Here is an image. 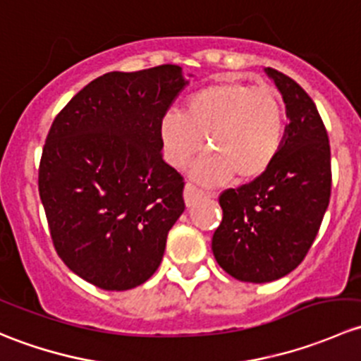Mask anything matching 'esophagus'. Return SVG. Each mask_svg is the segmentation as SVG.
<instances>
[{
    "label": "esophagus",
    "mask_w": 361,
    "mask_h": 361,
    "mask_svg": "<svg viewBox=\"0 0 361 361\" xmlns=\"http://www.w3.org/2000/svg\"><path fill=\"white\" fill-rule=\"evenodd\" d=\"M207 195L209 194H206V192L201 190V188L195 187L194 183L185 185V202H187V206H194L199 199L207 197Z\"/></svg>",
    "instance_id": "esophagus-1"
}]
</instances>
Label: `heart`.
Returning <instances> with one entry per match:
<instances>
[{
    "label": "heart",
    "mask_w": 361,
    "mask_h": 361,
    "mask_svg": "<svg viewBox=\"0 0 361 361\" xmlns=\"http://www.w3.org/2000/svg\"><path fill=\"white\" fill-rule=\"evenodd\" d=\"M286 120L276 89L221 78L192 92L183 113H164L159 137L164 157L178 169L192 162L206 137L211 154L194 167V178L201 183H224L234 174L248 181L276 162L285 143Z\"/></svg>",
    "instance_id": "obj_1"
}]
</instances>
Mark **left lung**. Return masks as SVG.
Masks as SVG:
<instances>
[{
  "label": "left lung",
  "instance_id": "left-lung-1",
  "mask_svg": "<svg viewBox=\"0 0 361 361\" xmlns=\"http://www.w3.org/2000/svg\"><path fill=\"white\" fill-rule=\"evenodd\" d=\"M265 71L286 104L285 143L262 176L221 192L211 243L218 265L246 283L274 281L304 260L332 192L329 134L314 101L290 76Z\"/></svg>",
  "mask_w": 361,
  "mask_h": 361
}]
</instances>
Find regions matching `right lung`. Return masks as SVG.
I'll return each instance as SVG.
<instances>
[{
  "mask_svg": "<svg viewBox=\"0 0 361 361\" xmlns=\"http://www.w3.org/2000/svg\"><path fill=\"white\" fill-rule=\"evenodd\" d=\"M187 85L176 64L92 80L50 126L38 190L61 260L103 290L152 278L185 211L183 176L164 162L159 120Z\"/></svg>",
  "mask_w": 361,
  "mask_h": 361,
  "instance_id": "1",
  "label": "right lung"
}]
</instances>
